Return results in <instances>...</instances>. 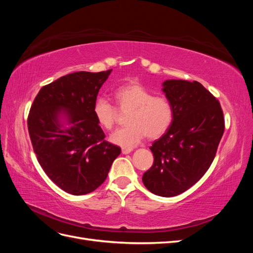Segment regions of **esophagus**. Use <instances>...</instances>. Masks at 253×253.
<instances>
[{"mask_svg":"<svg viewBox=\"0 0 253 253\" xmlns=\"http://www.w3.org/2000/svg\"><path fill=\"white\" fill-rule=\"evenodd\" d=\"M122 154H128V153H131L133 151V148H122Z\"/></svg>","mask_w":253,"mask_h":253,"instance_id":"obj_1","label":"esophagus"}]
</instances>
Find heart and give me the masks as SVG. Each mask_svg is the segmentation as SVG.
I'll return each instance as SVG.
<instances>
[{"label":"heart","mask_w":253,"mask_h":253,"mask_svg":"<svg viewBox=\"0 0 253 253\" xmlns=\"http://www.w3.org/2000/svg\"><path fill=\"white\" fill-rule=\"evenodd\" d=\"M118 109L129 111L127 126L115 131L111 141L125 148L138 144L145 136L156 139L168 132L174 120V108L171 100L164 95H153L152 91L138 82L120 85L114 90ZM94 115L99 126L113 129L117 122L118 110L108 99L99 97L94 103Z\"/></svg>","instance_id":"1"}]
</instances>
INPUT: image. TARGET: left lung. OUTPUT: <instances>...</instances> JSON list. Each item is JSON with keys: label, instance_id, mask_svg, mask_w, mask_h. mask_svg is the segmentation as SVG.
<instances>
[{"label": "left lung", "instance_id": "left-lung-1", "mask_svg": "<svg viewBox=\"0 0 253 253\" xmlns=\"http://www.w3.org/2000/svg\"><path fill=\"white\" fill-rule=\"evenodd\" d=\"M163 85L173 104L174 120L150 148L154 163L142 181L152 193L171 197L190 189L208 171L225 119L219 101L200 82L167 80Z\"/></svg>", "mask_w": 253, "mask_h": 253}]
</instances>
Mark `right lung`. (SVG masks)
I'll return each mask as SVG.
<instances>
[{
    "instance_id": "obj_1",
    "label": "right lung",
    "mask_w": 253,
    "mask_h": 253,
    "mask_svg": "<svg viewBox=\"0 0 253 253\" xmlns=\"http://www.w3.org/2000/svg\"><path fill=\"white\" fill-rule=\"evenodd\" d=\"M111 72L63 76L39 90L28 114V133L38 162L59 188L73 195L87 194L101 186L121 152L104 139L93 111ZM61 112L66 113L71 128L59 125Z\"/></svg>"
}]
</instances>
